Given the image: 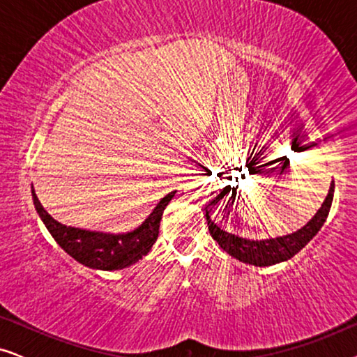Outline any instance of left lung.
<instances>
[{
    "label": "left lung",
    "instance_id": "obj_1",
    "mask_svg": "<svg viewBox=\"0 0 357 357\" xmlns=\"http://www.w3.org/2000/svg\"><path fill=\"white\" fill-rule=\"evenodd\" d=\"M333 193H335V182L330 183L328 195H326L325 202L321 203L319 211L315 213V216L310 219L305 226L297 229L296 232L286 234V236H278V237H268V238H247L236 236V234L227 232L226 229L219 226L211 219V209L209 206L216 204L219 199H222L224 193L218 195L216 198H213L211 202L206 204V221H208V229L211 237L219 243V247L222 248L224 252H227L229 255L237 258L238 261L247 263V265L253 266H271L276 265V263L289 260L299 253L302 248H304L307 243H309L312 238H314L319 231L324 226L326 221V216H328L331 202H333ZM234 199L236 197L229 198L226 203V208H224V214H231L234 209ZM237 208V206H236Z\"/></svg>",
    "mask_w": 357,
    "mask_h": 357
}]
</instances>
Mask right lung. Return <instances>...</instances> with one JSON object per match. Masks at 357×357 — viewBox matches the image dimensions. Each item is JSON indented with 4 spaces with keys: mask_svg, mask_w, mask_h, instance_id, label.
I'll use <instances>...</instances> for the list:
<instances>
[{
    "mask_svg": "<svg viewBox=\"0 0 357 357\" xmlns=\"http://www.w3.org/2000/svg\"><path fill=\"white\" fill-rule=\"evenodd\" d=\"M175 193H177V190L160 198V202L155 204L149 216L133 231L102 232L58 222L45 211L32 187L33 206H36L42 222L45 224L48 232L52 234L58 245L81 265L102 271L123 270V268L135 265L144 255H148L158 241L164 209L170 203V199L175 197Z\"/></svg>",
    "mask_w": 357,
    "mask_h": 357,
    "instance_id": "1",
    "label": "right lung"
}]
</instances>
